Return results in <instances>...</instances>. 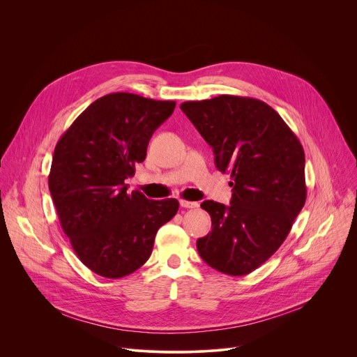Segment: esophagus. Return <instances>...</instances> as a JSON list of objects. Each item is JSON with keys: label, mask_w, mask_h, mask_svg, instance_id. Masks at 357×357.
Wrapping results in <instances>:
<instances>
[{"label": "esophagus", "mask_w": 357, "mask_h": 357, "mask_svg": "<svg viewBox=\"0 0 357 357\" xmlns=\"http://www.w3.org/2000/svg\"><path fill=\"white\" fill-rule=\"evenodd\" d=\"M179 204H181V207H183V208H197V207H198V202H195V201L181 199Z\"/></svg>", "instance_id": "obj_1"}]
</instances>
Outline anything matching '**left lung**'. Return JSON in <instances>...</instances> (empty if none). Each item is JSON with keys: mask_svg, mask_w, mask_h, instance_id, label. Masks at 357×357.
I'll return each instance as SVG.
<instances>
[{"mask_svg": "<svg viewBox=\"0 0 357 357\" xmlns=\"http://www.w3.org/2000/svg\"><path fill=\"white\" fill-rule=\"evenodd\" d=\"M181 109L233 182L231 205L204 201L211 233L197 240L202 260L243 276L280 248L307 199L305 155L294 131L266 102L237 96L186 101Z\"/></svg>", "mask_w": 357, "mask_h": 357, "instance_id": "obj_1", "label": "left lung"}]
</instances>
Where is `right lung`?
<instances>
[{
	"label": "right lung",
	"mask_w": 357,
	"mask_h": 357,
	"mask_svg": "<svg viewBox=\"0 0 357 357\" xmlns=\"http://www.w3.org/2000/svg\"><path fill=\"white\" fill-rule=\"evenodd\" d=\"M175 105L128 92L108 93L93 101L54 147L52 199L75 253L93 273L117 279L137 271L152 255L158 230L178 213V199L128 194L124 183Z\"/></svg>",
	"instance_id": "obj_1"
}]
</instances>
